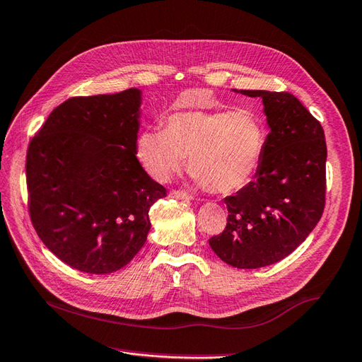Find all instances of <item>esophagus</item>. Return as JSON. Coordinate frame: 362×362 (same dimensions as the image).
Wrapping results in <instances>:
<instances>
[{
  "label": "esophagus",
  "instance_id": "34e87169",
  "mask_svg": "<svg viewBox=\"0 0 362 362\" xmlns=\"http://www.w3.org/2000/svg\"><path fill=\"white\" fill-rule=\"evenodd\" d=\"M170 196L174 197V199H180V200H191L192 199V196L188 194V192L183 191V189H173L170 192Z\"/></svg>",
  "mask_w": 362,
  "mask_h": 362
}]
</instances>
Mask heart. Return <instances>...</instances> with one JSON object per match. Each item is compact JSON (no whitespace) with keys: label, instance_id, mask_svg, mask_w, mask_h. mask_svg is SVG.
Returning a JSON list of instances; mask_svg holds the SVG:
<instances>
[{"label":"heart","instance_id":"obj_1","mask_svg":"<svg viewBox=\"0 0 362 362\" xmlns=\"http://www.w3.org/2000/svg\"><path fill=\"white\" fill-rule=\"evenodd\" d=\"M267 145L264 120L248 109L180 111L165 128L143 131L137 157L157 180H168L189 157V171L205 189L231 194L253 179Z\"/></svg>","mask_w":362,"mask_h":362}]
</instances>
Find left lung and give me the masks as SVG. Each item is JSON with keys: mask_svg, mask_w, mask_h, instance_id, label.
<instances>
[{"mask_svg": "<svg viewBox=\"0 0 362 362\" xmlns=\"http://www.w3.org/2000/svg\"><path fill=\"white\" fill-rule=\"evenodd\" d=\"M264 102L270 134L255 180L225 197V230L209 239L223 262L267 267L293 253L325 206L327 145L321 123L290 92L240 90Z\"/></svg>", "mask_w": 362, "mask_h": 362, "instance_id": "left-lung-1", "label": "left lung"}]
</instances>
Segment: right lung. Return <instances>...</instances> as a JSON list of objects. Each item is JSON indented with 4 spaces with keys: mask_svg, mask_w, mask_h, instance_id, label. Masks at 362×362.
I'll return each instance as SVG.
<instances>
[{
    "mask_svg": "<svg viewBox=\"0 0 362 362\" xmlns=\"http://www.w3.org/2000/svg\"><path fill=\"white\" fill-rule=\"evenodd\" d=\"M141 94L72 97L32 137L29 216L38 238L83 273L120 270L145 245L149 208L166 189L137 160Z\"/></svg>",
    "mask_w": 362,
    "mask_h": 362,
    "instance_id": "obj_1",
    "label": "right lung"
}]
</instances>
